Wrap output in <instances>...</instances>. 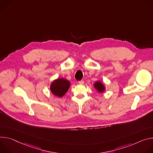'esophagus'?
Masks as SVG:
<instances>
[{"label": "esophagus", "mask_w": 153, "mask_h": 153, "mask_svg": "<svg viewBox=\"0 0 153 153\" xmlns=\"http://www.w3.org/2000/svg\"><path fill=\"white\" fill-rule=\"evenodd\" d=\"M78 83H79V84H81V85H82V84H83L84 83V82L83 80H81V81H78Z\"/></svg>", "instance_id": "34e87169"}]
</instances>
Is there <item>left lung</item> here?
Instances as JSON below:
<instances>
[{
	"instance_id": "1",
	"label": "left lung",
	"mask_w": 153,
	"mask_h": 153,
	"mask_svg": "<svg viewBox=\"0 0 153 153\" xmlns=\"http://www.w3.org/2000/svg\"><path fill=\"white\" fill-rule=\"evenodd\" d=\"M94 86L96 90L98 91L100 93H102L105 91V87L104 86V84L101 81H96L94 83Z\"/></svg>"
}]
</instances>
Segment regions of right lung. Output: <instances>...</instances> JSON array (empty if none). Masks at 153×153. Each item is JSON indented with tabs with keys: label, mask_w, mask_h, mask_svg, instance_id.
I'll return each mask as SVG.
<instances>
[{
	"label": "right lung",
	"mask_w": 153,
	"mask_h": 153,
	"mask_svg": "<svg viewBox=\"0 0 153 153\" xmlns=\"http://www.w3.org/2000/svg\"><path fill=\"white\" fill-rule=\"evenodd\" d=\"M71 86V82L64 78H58L53 81L50 85V91L52 93L58 97H62L67 92Z\"/></svg>",
	"instance_id": "obj_1"
}]
</instances>
